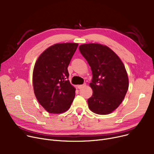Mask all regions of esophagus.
<instances>
[{
    "instance_id": "1",
    "label": "esophagus",
    "mask_w": 154,
    "mask_h": 154,
    "mask_svg": "<svg viewBox=\"0 0 154 154\" xmlns=\"http://www.w3.org/2000/svg\"><path fill=\"white\" fill-rule=\"evenodd\" d=\"M85 86H86V84H84L83 85H77V87H78V88H79V89H80V88H83V87H84Z\"/></svg>"
}]
</instances>
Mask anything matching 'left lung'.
Returning a JSON list of instances; mask_svg holds the SVG:
<instances>
[{
    "label": "left lung",
    "instance_id": "left-lung-1",
    "mask_svg": "<svg viewBox=\"0 0 154 154\" xmlns=\"http://www.w3.org/2000/svg\"><path fill=\"white\" fill-rule=\"evenodd\" d=\"M79 51L92 70L89 85L93 91L87 100L88 108L95 114L107 115L122 102L128 88V77L122 61L107 45L85 44Z\"/></svg>",
    "mask_w": 154,
    "mask_h": 154
}]
</instances>
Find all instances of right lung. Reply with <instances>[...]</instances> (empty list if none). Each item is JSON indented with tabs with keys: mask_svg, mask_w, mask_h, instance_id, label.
<instances>
[{
	"mask_svg": "<svg viewBox=\"0 0 154 154\" xmlns=\"http://www.w3.org/2000/svg\"><path fill=\"white\" fill-rule=\"evenodd\" d=\"M77 43L55 44L39 55L32 74L34 92L44 109L51 114L69 109L75 88L67 79V67L78 47Z\"/></svg>",
	"mask_w": 154,
	"mask_h": 154,
	"instance_id": "right-lung-1",
	"label": "right lung"
}]
</instances>
